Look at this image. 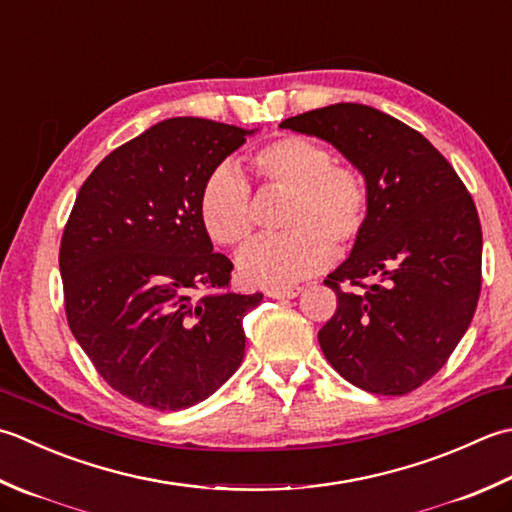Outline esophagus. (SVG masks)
<instances>
[{"instance_id":"esophagus-1","label":"esophagus","mask_w":512,"mask_h":512,"mask_svg":"<svg viewBox=\"0 0 512 512\" xmlns=\"http://www.w3.org/2000/svg\"><path fill=\"white\" fill-rule=\"evenodd\" d=\"M302 290H304L302 286H284V288H270L266 290V295L273 299H290V297H297Z\"/></svg>"}]
</instances>
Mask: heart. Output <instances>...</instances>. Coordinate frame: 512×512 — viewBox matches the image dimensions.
I'll return each mask as SVG.
<instances>
[{"label":"heart","mask_w":512,"mask_h":512,"mask_svg":"<svg viewBox=\"0 0 512 512\" xmlns=\"http://www.w3.org/2000/svg\"><path fill=\"white\" fill-rule=\"evenodd\" d=\"M250 168L268 193H286L279 224L286 233L250 244L239 255L248 284L284 288L346 253L364 237L370 219L366 175L335 162L330 148L302 135H282L250 155ZM197 215L210 242L242 248L255 235V199L246 179L217 166L199 190Z\"/></svg>","instance_id":"1"}]
</instances>
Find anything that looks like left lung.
<instances>
[{
	"mask_svg": "<svg viewBox=\"0 0 512 512\" xmlns=\"http://www.w3.org/2000/svg\"><path fill=\"white\" fill-rule=\"evenodd\" d=\"M282 128L326 139L370 188L364 237L324 279L337 310L319 346L353 386L413 393L453 355L482 293L473 197L422 133L377 108L335 104L288 117Z\"/></svg>",
	"mask_w": 512,
	"mask_h": 512,
	"instance_id": "8db88e82",
	"label": "left lung"
}]
</instances>
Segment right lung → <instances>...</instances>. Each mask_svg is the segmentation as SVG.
<instances>
[{"mask_svg":"<svg viewBox=\"0 0 512 512\" xmlns=\"http://www.w3.org/2000/svg\"><path fill=\"white\" fill-rule=\"evenodd\" d=\"M250 130L175 117L115 148L79 188L59 246L68 326L104 382L155 410L204 402L244 359L262 293L230 290L197 215Z\"/></svg>","mask_w":512,"mask_h":512,"instance_id":"obj_1","label":"right lung"}]
</instances>
